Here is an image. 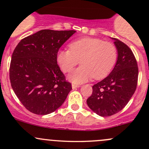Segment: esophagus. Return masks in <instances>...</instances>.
<instances>
[{
  "mask_svg": "<svg viewBox=\"0 0 149 149\" xmlns=\"http://www.w3.org/2000/svg\"><path fill=\"white\" fill-rule=\"evenodd\" d=\"M80 86H78V85H76V84H72V88L73 89H76L77 88H79Z\"/></svg>",
  "mask_w": 149,
  "mask_h": 149,
  "instance_id": "esophagus-1",
  "label": "esophagus"
}]
</instances>
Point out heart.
Listing matches in <instances>:
<instances>
[{"instance_id": "obj_1", "label": "heart", "mask_w": 149, "mask_h": 149, "mask_svg": "<svg viewBox=\"0 0 149 149\" xmlns=\"http://www.w3.org/2000/svg\"><path fill=\"white\" fill-rule=\"evenodd\" d=\"M117 58L114 44L94 37H83L73 41L69 49L61 50L57 54V62L65 73L71 72L76 65L81 66L68 76L76 84L87 82L92 78L102 79L112 71Z\"/></svg>"}]
</instances>
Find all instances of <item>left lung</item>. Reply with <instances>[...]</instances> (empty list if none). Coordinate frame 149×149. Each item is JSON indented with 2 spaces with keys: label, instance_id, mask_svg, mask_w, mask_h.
<instances>
[{
  "label": "left lung",
  "instance_id": "1",
  "mask_svg": "<svg viewBox=\"0 0 149 149\" xmlns=\"http://www.w3.org/2000/svg\"><path fill=\"white\" fill-rule=\"evenodd\" d=\"M117 58L111 73L93 86L87 100L88 106L101 117H109L122 110L134 93L138 81V66L133 52L125 43L115 38Z\"/></svg>",
  "mask_w": 149,
  "mask_h": 149
}]
</instances>
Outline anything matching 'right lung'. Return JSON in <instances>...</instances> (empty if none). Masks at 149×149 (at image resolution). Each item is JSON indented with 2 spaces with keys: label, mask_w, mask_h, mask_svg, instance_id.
I'll return each mask as SVG.
<instances>
[{
  "label": "right lung",
  "mask_w": 149,
  "mask_h": 149,
  "mask_svg": "<svg viewBox=\"0 0 149 149\" xmlns=\"http://www.w3.org/2000/svg\"><path fill=\"white\" fill-rule=\"evenodd\" d=\"M75 30L42 29L22 39L10 66L13 90L27 110L40 115L54 112L71 91L57 64L58 49Z\"/></svg>",
  "instance_id": "right-lung-1"
}]
</instances>
